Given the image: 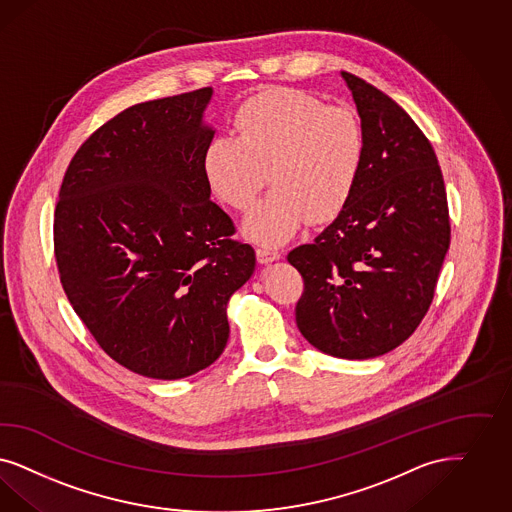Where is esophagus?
Masks as SVG:
<instances>
[{
  "instance_id": "34e87169",
  "label": "esophagus",
  "mask_w": 512,
  "mask_h": 512,
  "mask_svg": "<svg viewBox=\"0 0 512 512\" xmlns=\"http://www.w3.org/2000/svg\"><path fill=\"white\" fill-rule=\"evenodd\" d=\"M255 253H257V261L261 265H268V263L278 261L282 257V253L278 249H268V247H259Z\"/></svg>"
}]
</instances>
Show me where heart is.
<instances>
[{
	"instance_id": "1",
	"label": "heart",
	"mask_w": 512,
	"mask_h": 512,
	"mask_svg": "<svg viewBox=\"0 0 512 512\" xmlns=\"http://www.w3.org/2000/svg\"><path fill=\"white\" fill-rule=\"evenodd\" d=\"M236 136H215L202 168L213 194L247 212L266 185L272 193L246 219L247 236L265 246L287 242L306 223L331 221L352 196L365 160L357 113L325 106L302 90L270 89L234 117Z\"/></svg>"
}]
</instances>
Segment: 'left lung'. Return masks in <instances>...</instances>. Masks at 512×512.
Returning <instances> with one entry per match:
<instances>
[{
	"instance_id": "8db88e82",
	"label": "left lung",
	"mask_w": 512,
	"mask_h": 512,
	"mask_svg": "<svg viewBox=\"0 0 512 512\" xmlns=\"http://www.w3.org/2000/svg\"><path fill=\"white\" fill-rule=\"evenodd\" d=\"M365 132L352 196L312 244L289 251L304 280L295 308L302 336L340 359L401 346L427 314L450 247L437 155L388 94L342 71Z\"/></svg>"
}]
</instances>
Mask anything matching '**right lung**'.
Here are the masks:
<instances>
[{
    "label": "right lung",
    "instance_id": "1",
    "mask_svg": "<svg viewBox=\"0 0 512 512\" xmlns=\"http://www.w3.org/2000/svg\"><path fill=\"white\" fill-rule=\"evenodd\" d=\"M210 87L128 107L73 155L54 210V257L75 314L128 371L177 380L229 340L227 302L255 251L210 200L202 123Z\"/></svg>",
    "mask_w": 512,
    "mask_h": 512
}]
</instances>
